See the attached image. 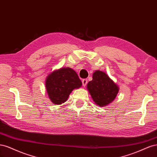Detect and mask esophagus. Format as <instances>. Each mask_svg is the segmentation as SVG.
<instances>
[{
    "mask_svg": "<svg viewBox=\"0 0 157 157\" xmlns=\"http://www.w3.org/2000/svg\"><path fill=\"white\" fill-rule=\"evenodd\" d=\"M82 86H86V85L88 83V80L86 78H84L82 80Z\"/></svg>",
    "mask_w": 157,
    "mask_h": 157,
    "instance_id": "34e87169",
    "label": "esophagus"
}]
</instances>
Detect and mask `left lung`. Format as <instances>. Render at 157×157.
Listing matches in <instances>:
<instances>
[{"label":"left lung","mask_w":157,"mask_h":157,"mask_svg":"<svg viewBox=\"0 0 157 157\" xmlns=\"http://www.w3.org/2000/svg\"><path fill=\"white\" fill-rule=\"evenodd\" d=\"M92 78L88 83L87 88L94 102L100 107L111 103L118 92L117 85L101 71H95Z\"/></svg>","instance_id":"obj_1"}]
</instances>
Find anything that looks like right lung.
<instances>
[{
	"label": "right lung",
	"mask_w": 157,
	"mask_h": 157,
	"mask_svg": "<svg viewBox=\"0 0 157 157\" xmlns=\"http://www.w3.org/2000/svg\"><path fill=\"white\" fill-rule=\"evenodd\" d=\"M82 86V82L75 71L71 68H61L50 74L46 80L48 96L54 104H62L67 100L75 88Z\"/></svg>",
	"instance_id": "add662e5"
}]
</instances>
